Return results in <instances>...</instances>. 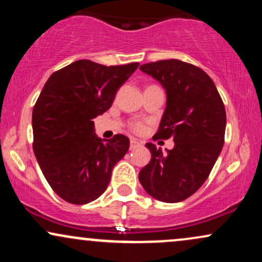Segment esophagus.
<instances>
[{
  "mask_svg": "<svg viewBox=\"0 0 262 262\" xmlns=\"http://www.w3.org/2000/svg\"><path fill=\"white\" fill-rule=\"evenodd\" d=\"M141 146V141L137 140V139H132L130 140V150H135Z\"/></svg>",
  "mask_w": 262,
  "mask_h": 262,
  "instance_id": "esophagus-1",
  "label": "esophagus"
}]
</instances>
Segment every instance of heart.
<instances>
[{"label": "heart", "instance_id": "obj_1", "mask_svg": "<svg viewBox=\"0 0 262 262\" xmlns=\"http://www.w3.org/2000/svg\"><path fill=\"white\" fill-rule=\"evenodd\" d=\"M133 129L135 132H138V133H140V132L144 130V124L141 122H135L133 124Z\"/></svg>", "mask_w": 262, "mask_h": 262}]
</instances>
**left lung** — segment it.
Listing matches in <instances>:
<instances>
[{"label":"left lung","mask_w":262,"mask_h":262,"mask_svg":"<svg viewBox=\"0 0 262 262\" xmlns=\"http://www.w3.org/2000/svg\"><path fill=\"white\" fill-rule=\"evenodd\" d=\"M166 91V108L155 138H172L166 154L148 143L151 160L139 172V181L151 197L181 202L208 179L224 145L227 116L217 87L202 69L170 59L140 66Z\"/></svg>","instance_id":"8db88e82"}]
</instances>
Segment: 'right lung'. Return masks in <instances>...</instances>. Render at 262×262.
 <instances>
[{"label":"right lung","mask_w":262,"mask_h":262,"mask_svg":"<svg viewBox=\"0 0 262 262\" xmlns=\"http://www.w3.org/2000/svg\"><path fill=\"white\" fill-rule=\"evenodd\" d=\"M138 62L104 66L77 60L48 79L33 108V150L43 175L59 197L86 204L106 191L114 165L129 139H101L93 119L112 106Z\"/></svg>","instance_id":"add662e5"}]
</instances>
